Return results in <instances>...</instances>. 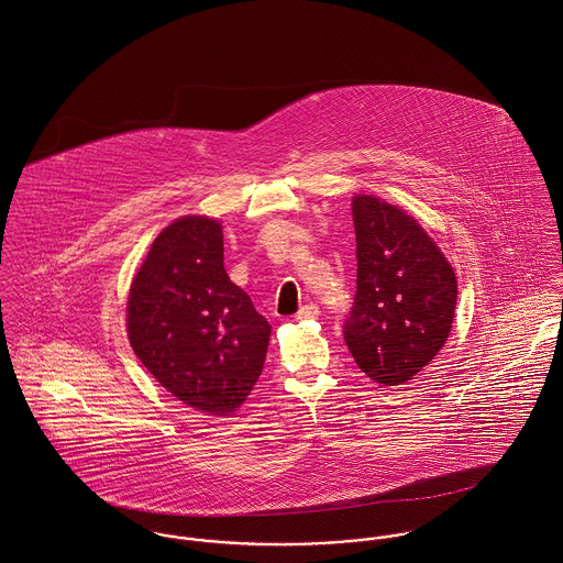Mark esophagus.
Masks as SVG:
<instances>
[{"label":"esophagus","mask_w":563,"mask_h":563,"mask_svg":"<svg viewBox=\"0 0 563 563\" xmlns=\"http://www.w3.org/2000/svg\"><path fill=\"white\" fill-rule=\"evenodd\" d=\"M319 317H321V310H319L317 303H308L297 312V321H312V319H319Z\"/></svg>","instance_id":"1"}]
</instances>
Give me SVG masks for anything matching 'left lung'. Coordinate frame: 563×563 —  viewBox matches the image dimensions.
<instances>
[{
    "label": "left lung",
    "mask_w": 563,
    "mask_h": 563,
    "mask_svg": "<svg viewBox=\"0 0 563 563\" xmlns=\"http://www.w3.org/2000/svg\"><path fill=\"white\" fill-rule=\"evenodd\" d=\"M357 292L344 321L355 364L384 386H401L444 346L457 279L424 230L371 195L353 199Z\"/></svg>",
    "instance_id": "left-lung-1"
}]
</instances>
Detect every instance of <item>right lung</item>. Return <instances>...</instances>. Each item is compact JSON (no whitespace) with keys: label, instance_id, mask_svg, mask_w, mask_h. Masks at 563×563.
I'll return each instance as SVG.
<instances>
[{"label":"right lung","instance_id":"1","mask_svg":"<svg viewBox=\"0 0 563 563\" xmlns=\"http://www.w3.org/2000/svg\"><path fill=\"white\" fill-rule=\"evenodd\" d=\"M128 335L179 401L210 416L241 407L262 375L271 324L230 282L217 221L184 217L162 230L130 288Z\"/></svg>","mask_w":563,"mask_h":563}]
</instances>
